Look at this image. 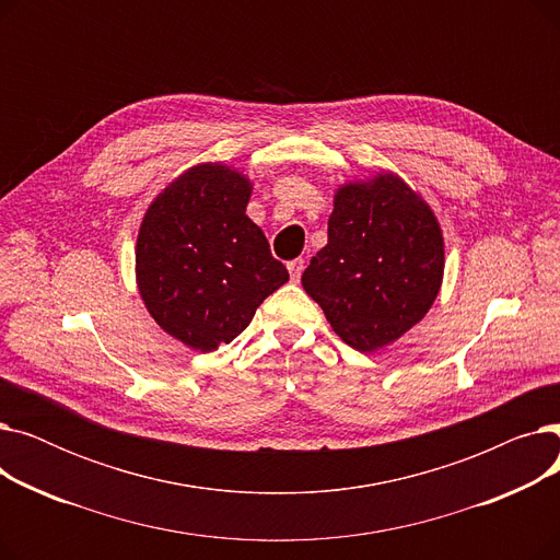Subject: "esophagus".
Instances as JSON below:
<instances>
[{"label": "esophagus", "instance_id": "1", "mask_svg": "<svg viewBox=\"0 0 560 560\" xmlns=\"http://www.w3.org/2000/svg\"><path fill=\"white\" fill-rule=\"evenodd\" d=\"M302 270H304V258H295V260L288 262V272H290L292 281H300Z\"/></svg>", "mask_w": 560, "mask_h": 560}]
</instances>
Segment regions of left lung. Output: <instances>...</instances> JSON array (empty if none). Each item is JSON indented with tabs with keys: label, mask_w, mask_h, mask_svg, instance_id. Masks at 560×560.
Instances as JSON below:
<instances>
[{
	"label": "left lung",
	"mask_w": 560,
	"mask_h": 560,
	"mask_svg": "<svg viewBox=\"0 0 560 560\" xmlns=\"http://www.w3.org/2000/svg\"><path fill=\"white\" fill-rule=\"evenodd\" d=\"M443 275L445 238L433 209L397 172L378 170L336 188L329 243L302 285L342 342L372 354L429 313Z\"/></svg>",
	"instance_id": "left-lung-1"
}]
</instances>
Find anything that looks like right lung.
<instances>
[{"label":"right lung","mask_w":560,"mask_h":560,"mask_svg":"<svg viewBox=\"0 0 560 560\" xmlns=\"http://www.w3.org/2000/svg\"><path fill=\"white\" fill-rule=\"evenodd\" d=\"M254 184L226 163H197L147 206L136 241V285L156 325L195 351L241 336L288 281L258 224Z\"/></svg>","instance_id":"1"}]
</instances>
